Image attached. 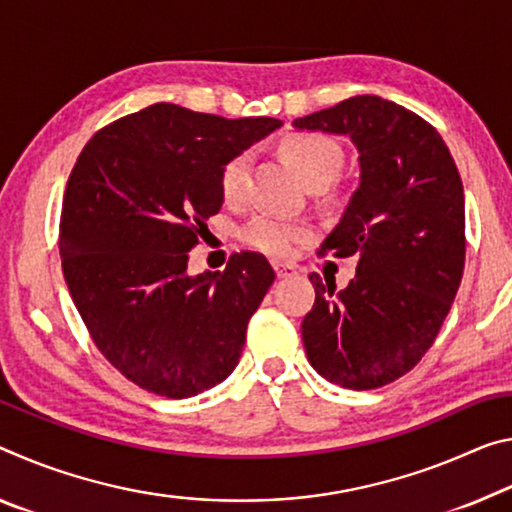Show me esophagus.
I'll return each instance as SVG.
<instances>
[{"mask_svg": "<svg viewBox=\"0 0 512 512\" xmlns=\"http://www.w3.org/2000/svg\"><path fill=\"white\" fill-rule=\"evenodd\" d=\"M273 269H275V275L278 278H289V275H294V266L291 264H282V262H273Z\"/></svg>", "mask_w": 512, "mask_h": 512, "instance_id": "1", "label": "esophagus"}]
</instances>
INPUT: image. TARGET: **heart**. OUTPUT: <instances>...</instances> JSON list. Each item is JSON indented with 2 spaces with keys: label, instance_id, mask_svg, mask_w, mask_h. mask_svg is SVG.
Listing matches in <instances>:
<instances>
[{
  "label": "heart",
  "instance_id": "heart-1",
  "mask_svg": "<svg viewBox=\"0 0 512 512\" xmlns=\"http://www.w3.org/2000/svg\"><path fill=\"white\" fill-rule=\"evenodd\" d=\"M282 154L307 186H328L335 182L344 164L342 145L319 132H298L282 141ZM250 180V154L237 152L221 168V193L230 205H241L248 198ZM307 237L303 225L291 223L287 218L257 214L241 230V239L262 253L287 255L298 241Z\"/></svg>",
  "mask_w": 512,
  "mask_h": 512
}]
</instances>
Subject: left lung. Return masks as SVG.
<instances>
[{
	"label": "left lung",
	"instance_id": "8db88e82",
	"mask_svg": "<svg viewBox=\"0 0 512 512\" xmlns=\"http://www.w3.org/2000/svg\"><path fill=\"white\" fill-rule=\"evenodd\" d=\"M298 129L344 134L360 152V186L319 255L355 257L348 287L310 280L307 360L330 383L376 389L424 358L465 271V196L449 148L417 113L355 95L296 118Z\"/></svg>",
	"mask_w": 512,
	"mask_h": 512
}]
</instances>
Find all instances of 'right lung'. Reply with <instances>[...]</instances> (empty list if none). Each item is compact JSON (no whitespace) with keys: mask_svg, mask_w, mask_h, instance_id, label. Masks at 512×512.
Instances as JSON below:
<instances>
[{"mask_svg":"<svg viewBox=\"0 0 512 512\" xmlns=\"http://www.w3.org/2000/svg\"><path fill=\"white\" fill-rule=\"evenodd\" d=\"M275 118L227 120L157 102L93 134L63 196V278L88 335L127 380L189 399L239 364L250 316L273 285L264 255L186 273L189 250L221 212V168Z\"/></svg>","mask_w":512,"mask_h":512,"instance_id":"add662e5","label":"right lung"}]
</instances>
